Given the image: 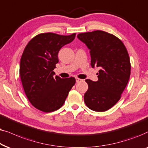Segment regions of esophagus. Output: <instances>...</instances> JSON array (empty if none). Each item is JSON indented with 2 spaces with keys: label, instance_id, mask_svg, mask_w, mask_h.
Here are the masks:
<instances>
[{
  "label": "esophagus",
  "instance_id": "1",
  "mask_svg": "<svg viewBox=\"0 0 148 148\" xmlns=\"http://www.w3.org/2000/svg\"><path fill=\"white\" fill-rule=\"evenodd\" d=\"M81 79H80V78H76V82H80V81H81Z\"/></svg>",
  "mask_w": 148,
  "mask_h": 148
}]
</instances>
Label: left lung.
Masks as SVG:
<instances>
[{
    "label": "left lung",
    "instance_id": "1",
    "mask_svg": "<svg viewBox=\"0 0 148 148\" xmlns=\"http://www.w3.org/2000/svg\"><path fill=\"white\" fill-rule=\"evenodd\" d=\"M77 37L89 49L90 66L99 69L97 81L85 80L88 88L84 94V102L93 111H107L119 101L129 82V53L119 38L106 32L80 33Z\"/></svg>",
    "mask_w": 148,
    "mask_h": 148
}]
</instances>
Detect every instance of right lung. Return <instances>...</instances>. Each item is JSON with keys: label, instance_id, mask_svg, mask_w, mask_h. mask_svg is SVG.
Instances as JSON below:
<instances>
[{"label": "right lung", "instance_id": "add662e5", "mask_svg": "<svg viewBox=\"0 0 148 148\" xmlns=\"http://www.w3.org/2000/svg\"><path fill=\"white\" fill-rule=\"evenodd\" d=\"M75 36L76 33L69 36L42 33L31 39L23 51L19 66L21 83L29 102L40 111L60 109L75 84V78H61L53 72L59 51Z\"/></svg>", "mask_w": 148, "mask_h": 148}]
</instances>
